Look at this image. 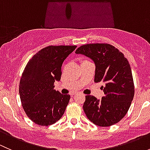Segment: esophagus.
<instances>
[{
	"mask_svg": "<svg viewBox=\"0 0 150 150\" xmlns=\"http://www.w3.org/2000/svg\"><path fill=\"white\" fill-rule=\"evenodd\" d=\"M75 93H75V92H73V93H71V95H75Z\"/></svg>",
	"mask_w": 150,
	"mask_h": 150,
	"instance_id": "esophagus-1",
	"label": "esophagus"
}]
</instances>
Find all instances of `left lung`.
<instances>
[{
  "label": "left lung",
  "mask_w": 150,
  "mask_h": 150,
  "mask_svg": "<svg viewBox=\"0 0 150 150\" xmlns=\"http://www.w3.org/2000/svg\"><path fill=\"white\" fill-rule=\"evenodd\" d=\"M93 60L94 82H104V96L98 100L86 96L84 112L90 121L101 127L111 126L128 112L134 96V83L130 64L124 54L109 43H89L75 51Z\"/></svg>",
  "instance_id": "8db88e82"
}]
</instances>
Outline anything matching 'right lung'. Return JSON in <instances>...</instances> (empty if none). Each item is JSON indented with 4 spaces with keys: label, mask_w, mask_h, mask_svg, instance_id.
<instances>
[{
    "label": "right lung",
    "mask_w": 150,
    "mask_h": 150,
    "mask_svg": "<svg viewBox=\"0 0 150 150\" xmlns=\"http://www.w3.org/2000/svg\"><path fill=\"white\" fill-rule=\"evenodd\" d=\"M76 46H48L36 53L25 67L19 81L22 107L33 122L48 126L64 115L70 96L54 89L60 81L62 65Z\"/></svg>",
    "instance_id": "obj_1"
}]
</instances>
